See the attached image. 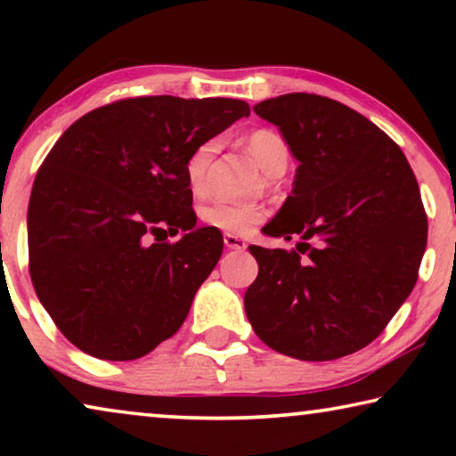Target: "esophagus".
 Instances as JSON below:
<instances>
[{
    "mask_svg": "<svg viewBox=\"0 0 456 456\" xmlns=\"http://www.w3.org/2000/svg\"><path fill=\"white\" fill-rule=\"evenodd\" d=\"M224 245L226 248H232V251H245L247 242L236 234H224Z\"/></svg>",
    "mask_w": 456,
    "mask_h": 456,
    "instance_id": "obj_1",
    "label": "esophagus"
}]
</instances>
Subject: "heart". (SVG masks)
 <instances>
[{"label":"heart","instance_id":"b5f03b06","mask_svg":"<svg viewBox=\"0 0 456 456\" xmlns=\"http://www.w3.org/2000/svg\"><path fill=\"white\" fill-rule=\"evenodd\" d=\"M217 147H220V142L216 139L203 141L199 142V145L189 153V158H186L184 176L192 192L203 191L208 167L211 164V159H214ZM247 147L267 176H276L278 172H284L290 161V149L276 130H253V133L247 136ZM201 220L205 226L222 230V232L247 234L248 230H253L257 224L265 220V209L259 208V205H236L226 201H214L203 205Z\"/></svg>","mask_w":456,"mask_h":456}]
</instances>
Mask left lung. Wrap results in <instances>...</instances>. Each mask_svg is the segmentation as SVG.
Wrapping results in <instances>:
<instances>
[{
    "mask_svg": "<svg viewBox=\"0 0 456 456\" xmlns=\"http://www.w3.org/2000/svg\"><path fill=\"white\" fill-rule=\"evenodd\" d=\"M253 110L298 161L264 234L298 242L248 247L259 273L245 292L247 317L289 357H345L382 334L417 282L428 216L415 174L388 134L334 99L289 93Z\"/></svg>",
    "mask_w": 456,
    "mask_h": 456,
    "instance_id": "8db88e82",
    "label": "left lung"
}]
</instances>
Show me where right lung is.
<instances>
[{"label": "right lung", "instance_id": "1", "mask_svg": "<svg viewBox=\"0 0 456 456\" xmlns=\"http://www.w3.org/2000/svg\"><path fill=\"white\" fill-rule=\"evenodd\" d=\"M248 114L240 99L134 97L60 136L30 192L28 270L74 346L133 361L178 332L224 247L197 228L184 161ZM167 232L183 236L166 243Z\"/></svg>", "mask_w": 456, "mask_h": 456}]
</instances>
